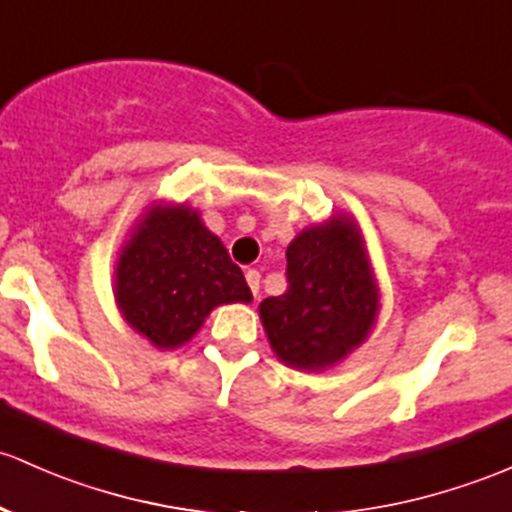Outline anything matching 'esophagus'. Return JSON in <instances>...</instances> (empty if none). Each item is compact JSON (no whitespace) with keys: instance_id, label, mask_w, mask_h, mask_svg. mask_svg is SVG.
Here are the masks:
<instances>
[{"instance_id":"1","label":"esophagus","mask_w":512,"mask_h":512,"mask_svg":"<svg viewBox=\"0 0 512 512\" xmlns=\"http://www.w3.org/2000/svg\"><path fill=\"white\" fill-rule=\"evenodd\" d=\"M245 279H247V284H250L252 297L257 299V294H260V272H257V270H247L245 272Z\"/></svg>"}]
</instances>
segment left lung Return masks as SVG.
<instances>
[{
  "mask_svg": "<svg viewBox=\"0 0 512 512\" xmlns=\"http://www.w3.org/2000/svg\"><path fill=\"white\" fill-rule=\"evenodd\" d=\"M287 292L260 304L279 363L321 373L363 346L378 324L380 287L353 215L338 211L287 247Z\"/></svg>",
  "mask_w": 512,
  "mask_h": 512,
  "instance_id": "left-lung-1",
  "label": "left lung"
}]
</instances>
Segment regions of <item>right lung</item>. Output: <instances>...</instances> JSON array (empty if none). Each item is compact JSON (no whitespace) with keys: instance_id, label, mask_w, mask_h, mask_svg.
<instances>
[{"instance_id":"add662e5","label":"right lung","mask_w":512,"mask_h":512,"mask_svg":"<svg viewBox=\"0 0 512 512\" xmlns=\"http://www.w3.org/2000/svg\"><path fill=\"white\" fill-rule=\"evenodd\" d=\"M115 304L134 333L174 351L220 304H250L245 274L186 203H152L122 242Z\"/></svg>"}]
</instances>
